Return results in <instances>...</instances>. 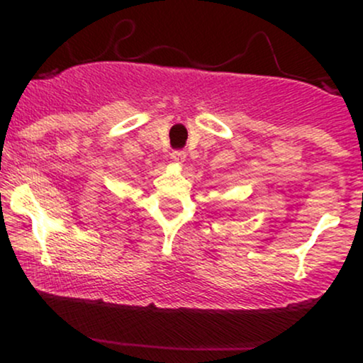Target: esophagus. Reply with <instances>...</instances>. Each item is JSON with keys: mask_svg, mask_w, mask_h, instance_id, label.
I'll list each match as a JSON object with an SVG mask.
<instances>
[{"mask_svg": "<svg viewBox=\"0 0 363 363\" xmlns=\"http://www.w3.org/2000/svg\"><path fill=\"white\" fill-rule=\"evenodd\" d=\"M172 160L176 162V164H182V162L186 160V152L184 150H176V152H172Z\"/></svg>", "mask_w": 363, "mask_h": 363, "instance_id": "1", "label": "esophagus"}]
</instances>
